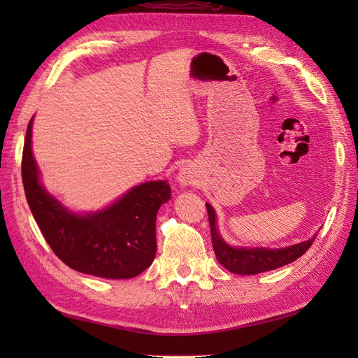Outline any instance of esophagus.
I'll return each mask as SVG.
<instances>
[{
    "label": "esophagus",
    "instance_id": "esophagus-1",
    "mask_svg": "<svg viewBox=\"0 0 358 358\" xmlns=\"http://www.w3.org/2000/svg\"><path fill=\"white\" fill-rule=\"evenodd\" d=\"M196 181V173L192 166H183L178 172V183L187 186V185H194Z\"/></svg>",
    "mask_w": 358,
    "mask_h": 358
}]
</instances>
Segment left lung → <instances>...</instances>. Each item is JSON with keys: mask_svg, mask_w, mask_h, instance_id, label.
<instances>
[{"mask_svg": "<svg viewBox=\"0 0 358 358\" xmlns=\"http://www.w3.org/2000/svg\"><path fill=\"white\" fill-rule=\"evenodd\" d=\"M209 224H210V237L212 246L217 260L222 263L224 268L232 273H240V275H254V273H262L266 271H272L281 268V266L295 262L296 258L303 254L313 245L317 235L306 241L296 243V245L281 248V249H266V248H232L220 237L217 231L215 222V210L206 203Z\"/></svg>", "mask_w": 358, "mask_h": 358, "instance_id": "8db88e82", "label": "left lung"}]
</instances>
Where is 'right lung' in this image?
<instances>
[{
	"label": "right lung",
	"instance_id": "1",
	"mask_svg": "<svg viewBox=\"0 0 358 358\" xmlns=\"http://www.w3.org/2000/svg\"><path fill=\"white\" fill-rule=\"evenodd\" d=\"M32 121L26 131L21 175L29 208L48 245L69 268L89 275L115 280L140 275L155 258L157 212L171 199L169 185L149 181L100 212L72 214L40 183Z\"/></svg>",
	"mask_w": 358,
	"mask_h": 358
}]
</instances>
